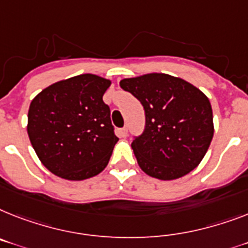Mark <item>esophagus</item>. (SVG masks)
<instances>
[{
  "label": "esophagus",
  "mask_w": 248,
  "mask_h": 248,
  "mask_svg": "<svg viewBox=\"0 0 248 248\" xmlns=\"http://www.w3.org/2000/svg\"><path fill=\"white\" fill-rule=\"evenodd\" d=\"M118 134H119L120 138H125V137L128 136V128H126V126H124V128L119 129V132H118Z\"/></svg>",
  "instance_id": "esophagus-1"
}]
</instances>
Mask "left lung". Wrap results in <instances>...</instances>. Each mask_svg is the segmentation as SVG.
Instances as JSON below:
<instances>
[{"label":"left lung","instance_id":"left-lung-1","mask_svg":"<svg viewBox=\"0 0 248 248\" xmlns=\"http://www.w3.org/2000/svg\"><path fill=\"white\" fill-rule=\"evenodd\" d=\"M120 87L137 97L146 112L144 132L132 143L139 167L159 180L193 171L214 134L209 99L185 79L166 73L124 78Z\"/></svg>","mask_w":248,"mask_h":248}]
</instances>
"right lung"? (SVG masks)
<instances>
[{
    "label": "right lung",
    "instance_id": "add662e5",
    "mask_svg": "<svg viewBox=\"0 0 248 248\" xmlns=\"http://www.w3.org/2000/svg\"><path fill=\"white\" fill-rule=\"evenodd\" d=\"M110 79L85 73L48 86L32 99L28 134L39 159L55 176L81 181L99 175L119 138L102 96Z\"/></svg>",
    "mask_w": 248,
    "mask_h": 248
}]
</instances>
